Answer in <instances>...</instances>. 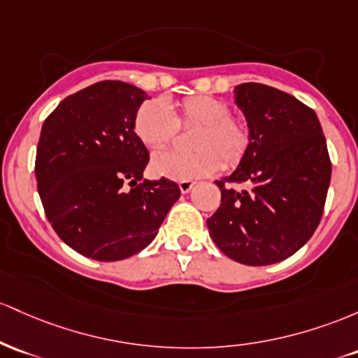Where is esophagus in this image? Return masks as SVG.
Wrapping results in <instances>:
<instances>
[{"label":"esophagus","instance_id":"obj_1","mask_svg":"<svg viewBox=\"0 0 358 358\" xmlns=\"http://www.w3.org/2000/svg\"><path fill=\"white\" fill-rule=\"evenodd\" d=\"M192 187H194V182H192V180H180L179 182V189L182 194H187Z\"/></svg>","mask_w":358,"mask_h":358}]
</instances>
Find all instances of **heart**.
Instances as JSON below:
<instances>
[{"label": "heart", "instance_id": "1", "mask_svg": "<svg viewBox=\"0 0 358 358\" xmlns=\"http://www.w3.org/2000/svg\"><path fill=\"white\" fill-rule=\"evenodd\" d=\"M178 125H198L192 134L194 152H159L150 160L152 174L171 180H192L211 176L220 166H238L250 148V127L231 116L230 104L215 96L198 94L169 106L162 99H148L136 110L134 131L148 148L172 142Z\"/></svg>", "mask_w": 358, "mask_h": 358}]
</instances>
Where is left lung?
Returning <instances> with one entry per match:
<instances>
[{
  "label": "left lung",
  "mask_w": 358,
  "mask_h": 358,
  "mask_svg": "<svg viewBox=\"0 0 358 358\" xmlns=\"http://www.w3.org/2000/svg\"><path fill=\"white\" fill-rule=\"evenodd\" d=\"M250 127L247 155L216 180L222 204L208 230L224 255L245 266H271L299 250L318 228L331 179L320 120L294 96L259 83L235 87ZM247 183L248 192L224 184Z\"/></svg>",
  "instance_id": "obj_1"
}]
</instances>
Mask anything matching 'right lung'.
Returning <instances> with one entry per match:
<instances>
[{"instance_id":"obj_1","label":"right lung","mask_w":358,"mask_h":358,"mask_svg":"<svg viewBox=\"0 0 358 358\" xmlns=\"http://www.w3.org/2000/svg\"><path fill=\"white\" fill-rule=\"evenodd\" d=\"M145 99L131 84L96 83L60 101L40 131L35 176L47 218L64 243L99 262L142 252L180 196L172 180L143 179L148 150L134 120Z\"/></svg>"}]
</instances>
